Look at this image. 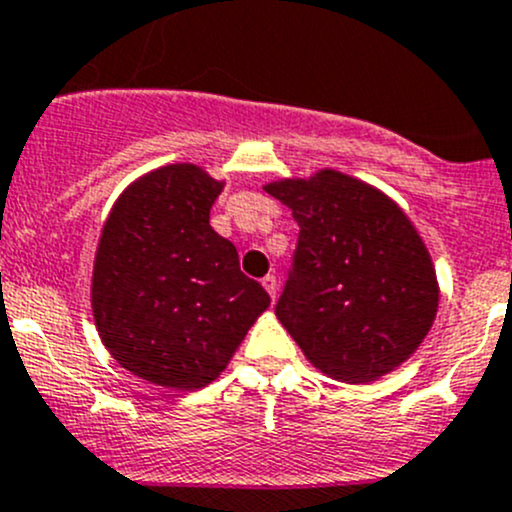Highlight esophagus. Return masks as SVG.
Wrapping results in <instances>:
<instances>
[{"label": "esophagus", "mask_w": 512, "mask_h": 512, "mask_svg": "<svg viewBox=\"0 0 512 512\" xmlns=\"http://www.w3.org/2000/svg\"><path fill=\"white\" fill-rule=\"evenodd\" d=\"M262 287L267 289V294H270L272 302H275V299H277V277L275 275H267L265 280H262Z\"/></svg>", "instance_id": "34e87169"}]
</instances>
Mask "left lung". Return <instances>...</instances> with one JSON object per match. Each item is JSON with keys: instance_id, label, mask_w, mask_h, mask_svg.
Segmentation results:
<instances>
[{"instance_id": "left-lung-1", "label": "left lung", "mask_w": 512, "mask_h": 512, "mask_svg": "<svg viewBox=\"0 0 512 512\" xmlns=\"http://www.w3.org/2000/svg\"><path fill=\"white\" fill-rule=\"evenodd\" d=\"M299 225L275 314L322 374L366 384L421 347L438 312L431 255L404 210L339 170L265 185Z\"/></svg>"}]
</instances>
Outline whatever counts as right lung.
Returning a JSON list of instances; mask_svg holds the SVG:
<instances>
[{
    "label": "right lung",
    "instance_id": "right-lung-1",
    "mask_svg": "<svg viewBox=\"0 0 512 512\" xmlns=\"http://www.w3.org/2000/svg\"><path fill=\"white\" fill-rule=\"evenodd\" d=\"M223 185L193 163L151 170L118 195L96 247L98 337L123 369L165 389L218 379L270 307L235 245L210 227Z\"/></svg>",
    "mask_w": 512,
    "mask_h": 512
}]
</instances>
